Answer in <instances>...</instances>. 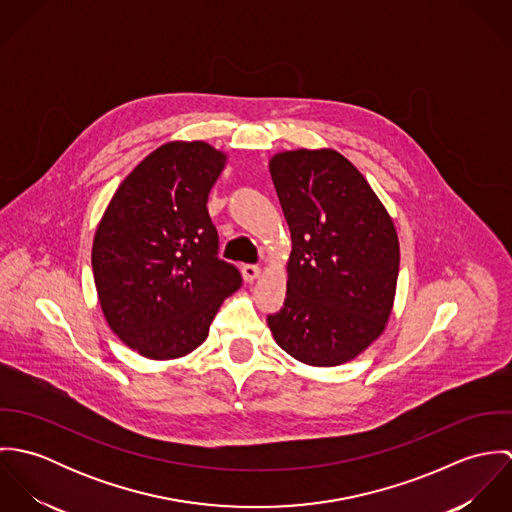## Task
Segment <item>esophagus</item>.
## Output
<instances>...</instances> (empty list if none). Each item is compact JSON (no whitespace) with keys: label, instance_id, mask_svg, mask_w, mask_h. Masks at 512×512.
Listing matches in <instances>:
<instances>
[{"label":"esophagus","instance_id":"1","mask_svg":"<svg viewBox=\"0 0 512 512\" xmlns=\"http://www.w3.org/2000/svg\"><path fill=\"white\" fill-rule=\"evenodd\" d=\"M260 266H254V264H244L242 266V278L244 282H254L258 276H260Z\"/></svg>","mask_w":512,"mask_h":512}]
</instances>
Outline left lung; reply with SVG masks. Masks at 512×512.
Segmentation results:
<instances>
[{
    "mask_svg": "<svg viewBox=\"0 0 512 512\" xmlns=\"http://www.w3.org/2000/svg\"><path fill=\"white\" fill-rule=\"evenodd\" d=\"M270 175L292 232L288 292L268 315L270 331L305 365H343L390 317L400 266L394 222L335 149L278 153Z\"/></svg>",
    "mask_w": 512,
    "mask_h": 512,
    "instance_id": "obj_1",
    "label": "left lung"
}]
</instances>
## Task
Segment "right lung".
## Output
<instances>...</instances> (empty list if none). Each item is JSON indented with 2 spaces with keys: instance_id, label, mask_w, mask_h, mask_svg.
<instances>
[{
  "instance_id": "1",
  "label": "right lung",
  "mask_w": 512,
  "mask_h": 512,
  "mask_svg": "<svg viewBox=\"0 0 512 512\" xmlns=\"http://www.w3.org/2000/svg\"><path fill=\"white\" fill-rule=\"evenodd\" d=\"M226 155L205 142L151 151L100 220L92 272L110 329L155 361L179 359L207 337L242 276L219 258L207 201Z\"/></svg>"
}]
</instances>
